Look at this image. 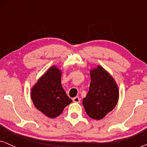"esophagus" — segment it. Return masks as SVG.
<instances>
[{"label":"esophagus","instance_id":"obj_1","mask_svg":"<svg viewBox=\"0 0 147 147\" xmlns=\"http://www.w3.org/2000/svg\"><path fill=\"white\" fill-rule=\"evenodd\" d=\"M72 100H73V102H75V103H79V102H80V98H79V97H74V98L72 99Z\"/></svg>","mask_w":147,"mask_h":147}]
</instances>
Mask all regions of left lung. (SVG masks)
<instances>
[{"label":"left lung","instance_id":"left-lung-1","mask_svg":"<svg viewBox=\"0 0 147 147\" xmlns=\"http://www.w3.org/2000/svg\"><path fill=\"white\" fill-rule=\"evenodd\" d=\"M89 91L82 101L88 115L99 120L112 111L119 100V92L115 80L102 65L90 69Z\"/></svg>","mask_w":147,"mask_h":147}]
</instances>
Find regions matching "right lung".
<instances>
[{"label": "right lung", "mask_w": 147, "mask_h": 147, "mask_svg": "<svg viewBox=\"0 0 147 147\" xmlns=\"http://www.w3.org/2000/svg\"><path fill=\"white\" fill-rule=\"evenodd\" d=\"M61 75V69L52 65L39 77L30 91L36 109L51 119L60 115L65 107L72 102L62 87Z\"/></svg>", "instance_id": "1"}]
</instances>
